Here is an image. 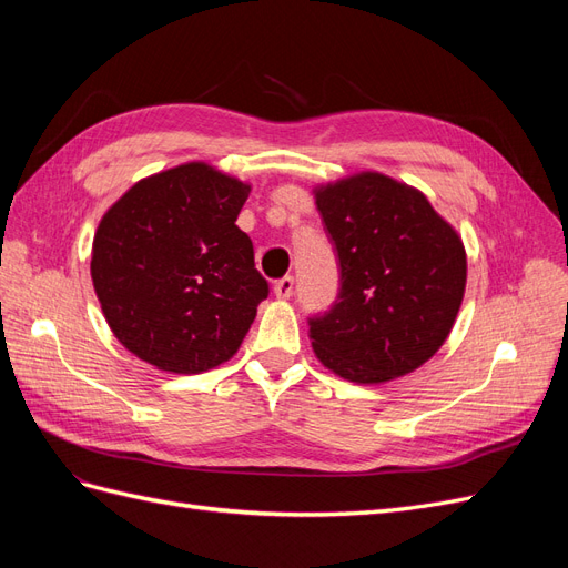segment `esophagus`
Here are the masks:
<instances>
[{
    "label": "esophagus",
    "mask_w": 568,
    "mask_h": 568,
    "mask_svg": "<svg viewBox=\"0 0 568 568\" xmlns=\"http://www.w3.org/2000/svg\"><path fill=\"white\" fill-rule=\"evenodd\" d=\"M291 294H294V277H291V274H286V277L274 282V296L288 298Z\"/></svg>",
    "instance_id": "esophagus-1"
}]
</instances>
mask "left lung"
<instances>
[{"mask_svg":"<svg viewBox=\"0 0 568 568\" xmlns=\"http://www.w3.org/2000/svg\"><path fill=\"white\" fill-rule=\"evenodd\" d=\"M338 253L341 291L311 317L320 363L355 384L422 367L448 338L467 286V251L419 189L382 173L315 186Z\"/></svg>","mask_w":568,"mask_h":568,"instance_id":"8db88e82","label":"left lung"}]
</instances>
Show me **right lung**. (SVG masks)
<instances>
[{
    "mask_svg": "<svg viewBox=\"0 0 568 568\" xmlns=\"http://www.w3.org/2000/svg\"><path fill=\"white\" fill-rule=\"evenodd\" d=\"M251 184L203 161L130 186L101 217L92 282L113 336L144 363L201 374L242 346L270 288L236 227Z\"/></svg>",
    "mask_w": 568,
    "mask_h": 568,
    "instance_id": "add662e5",
    "label": "right lung"
}]
</instances>
